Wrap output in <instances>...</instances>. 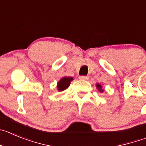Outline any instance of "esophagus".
I'll return each mask as SVG.
<instances>
[{"label":"esophagus","mask_w":146,"mask_h":146,"mask_svg":"<svg viewBox=\"0 0 146 146\" xmlns=\"http://www.w3.org/2000/svg\"><path fill=\"white\" fill-rule=\"evenodd\" d=\"M88 77L86 76H79V79H81V80H86V79H88Z\"/></svg>","instance_id":"obj_1"}]
</instances>
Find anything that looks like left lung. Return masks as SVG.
I'll return each instance as SVG.
<instances>
[{
	"label": "left lung",
	"mask_w": 146,
	"mask_h": 146,
	"mask_svg": "<svg viewBox=\"0 0 146 146\" xmlns=\"http://www.w3.org/2000/svg\"><path fill=\"white\" fill-rule=\"evenodd\" d=\"M96 87H97L98 89L99 90V92H103V91H104V90H103V89H102V86H101L100 84H96Z\"/></svg>",
	"instance_id": "obj_1"
}]
</instances>
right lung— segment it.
I'll list each match as a JSON object with an SVG mask.
<instances>
[{
	"label": "right lung",
	"mask_w": 146,
	"mask_h": 146,
	"mask_svg": "<svg viewBox=\"0 0 146 146\" xmlns=\"http://www.w3.org/2000/svg\"><path fill=\"white\" fill-rule=\"evenodd\" d=\"M73 81L72 77H63L58 84V89L60 92L64 91L69 86L70 81Z\"/></svg>",
	"instance_id": "obj_1"
}]
</instances>
